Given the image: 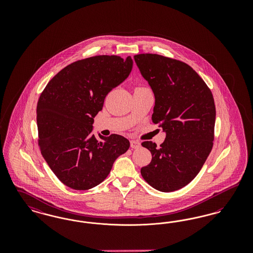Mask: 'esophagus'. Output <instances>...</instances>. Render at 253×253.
Here are the masks:
<instances>
[{"label": "esophagus", "instance_id": "esophagus-1", "mask_svg": "<svg viewBox=\"0 0 253 253\" xmlns=\"http://www.w3.org/2000/svg\"><path fill=\"white\" fill-rule=\"evenodd\" d=\"M131 147L132 149H137L140 147V142L138 140H131Z\"/></svg>", "mask_w": 253, "mask_h": 253}]
</instances>
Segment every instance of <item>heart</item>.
Returning <instances> with one entry per match:
<instances>
[{"label":"heart","mask_w":253,"mask_h":253,"mask_svg":"<svg viewBox=\"0 0 253 253\" xmlns=\"http://www.w3.org/2000/svg\"><path fill=\"white\" fill-rule=\"evenodd\" d=\"M137 88H145V87H137Z\"/></svg>","instance_id":"heart-1"}]
</instances>
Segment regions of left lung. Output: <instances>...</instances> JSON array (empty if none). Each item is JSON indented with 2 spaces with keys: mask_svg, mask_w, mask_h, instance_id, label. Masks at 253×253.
<instances>
[{
  "mask_svg": "<svg viewBox=\"0 0 253 253\" xmlns=\"http://www.w3.org/2000/svg\"><path fill=\"white\" fill-rule=\"evenodd\" d=\"M133 59L156 96L152 121L166 132L159 147L152 141L141 143L152 161L140 172L157 191L174 192L198 174L212 149L213 96L202 78L181 60L150 53Z\"/></svg>",
  "mask_w": 253,
  "mask_h": 253,
  "instance_id": "left-lung-1",
  "label": "left lung"
}]
</instances>
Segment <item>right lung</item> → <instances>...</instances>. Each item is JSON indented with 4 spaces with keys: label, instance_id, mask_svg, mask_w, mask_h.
<instances>
[{
    "label": "right lung",
    "instance_id": "obj_1",
    "mask_svg": "<svg viewBox=\"0 0 253 253\" xmlns=\"http://www.w3.org/2000/svg\"><path fill=\"white\" fill-rule=\"evenodd\" d=\"M132 58L99 55L77 60L60 70L42 92L37 105L41 153L61 183L85 191L108 176L130 142L113 133H92L96 114L109 92L129 76Z\"/></svg>",
    "mask_w": 253,
    "mask_h": 253
}]
</instances>
